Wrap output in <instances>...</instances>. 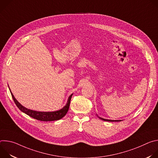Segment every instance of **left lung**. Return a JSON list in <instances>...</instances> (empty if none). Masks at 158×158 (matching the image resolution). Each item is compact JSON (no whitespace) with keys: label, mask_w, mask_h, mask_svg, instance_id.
<instances>
[{"label":"left lung","mask_w":158,"mask_h":158,"mask_svg":"<svg viewBox=\"0 0 158 158\" xmlns=\"http://www.w3.org/2000/svg\"><path fill=\"white\" fill-rule=\"evenodd\" d=\"M97 116L100 119H101V120H102V121H110V122H118V121H121L122 120H111V119H104V118H101V117H99V116H98V115H97Z\"/></svg>","instance_id":"left-lung-1"}]
</instances>
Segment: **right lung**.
<instances>
[{
	"instance_id": "1",
	"label": "right lung",
	"mask_w": 158,
	"mask_h": 158,
	"mask_svg": "<svg viewBox=\"0 0 158 158\" xmlns=\"http://www.w3.org/2000/svg\"><path fill=\"white\" fill-rule=\"evenodd\" d=\"M10 92L11 93L12 97L14 99V101L17 107L24 113L26 114L27 115L29 116L30 117L35 119L37 120H39L41 121H57L62 119L66 114L67 111L69 110V106H70V102L72 98V96L73 94H71L69 97L68 99H67V103L65 106H64L62 109L56 110V111H52V112H40V111H36L33 110L31 109H29L24 106H22L20 103H19L17 100L15 98L13 94L12 93L10 89L9 88Z\"/></svg>"
}]
</instances>
